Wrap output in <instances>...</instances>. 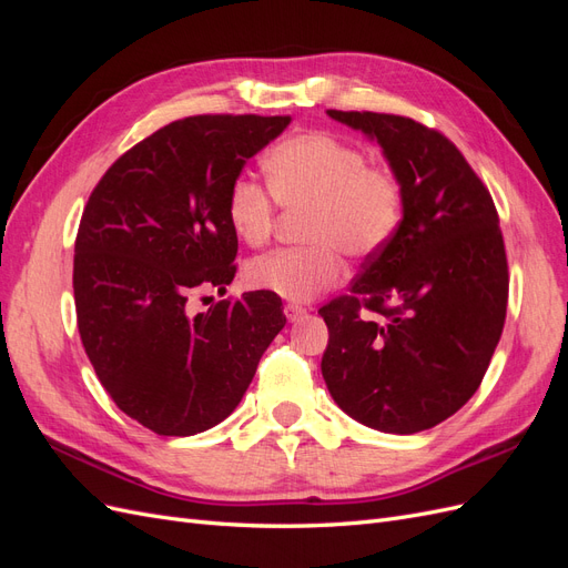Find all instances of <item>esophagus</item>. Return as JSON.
<instances>
[{"mask_svg": "<svg viewBox=\"0 0 568 568\" xmlns=\"http://www.w3.org/2000/svg\"><path fill=\"white\" fill-rule=\"evenodd\" d=\"M284 315H286V320H288V322H298V320H303V317L307 315V311H305L303 305L286 303V305H284Z\"/></svg>", "mask_w": 568, "mask_h": 568, "instance_id": "34e87169", "label": "esophagus"}]
</instances>
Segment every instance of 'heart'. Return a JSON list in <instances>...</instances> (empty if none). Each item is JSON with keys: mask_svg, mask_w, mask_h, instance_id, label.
<instances>
[{"mask_svg": "<svg viewBox=\"0 0 568 568\" xmlns=\"http://www.w3.org/2000/svg\"><path fill=\"white\" fill-rule=\"evenodd\" d=\"M270 192L246 175L232 180L225 213L246 246L265 244L284 211H305L301 234L311 246L282 248L246 267L253 288L307 303L341 284V248L355 257L382 251L403 220V184L393 170L367 165L363 149L329 132H301L274 144L265 159Z\"/></svg>", "mask_w": 568, "mask_h": 568, "instance_id": "b5f03b06", "label": "heart"}]
</instances>
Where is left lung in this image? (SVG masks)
<instances>
[{
	"label": "left lung",
	"mask_w": 568,
	"mask_h": 568,
	"mask_svg": "<svg viewBox=\"0 0 568 568\" xmlns=\"http://www.w3.org/2000/svg\"><path fill=\"white\" fill-rule=\"evenodd\" d=\"M326 113L376 140L405 203L398 232L367 255L351 294L320 307L329 329L322 376L359 424L417 434L471 398L503 336L509 272L500 217L438 130L390 113Z\"/></svg>",
	"instance_id": "8db88e82"
}]
</instances>
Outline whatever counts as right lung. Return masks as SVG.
<instances>
[{
    "mask_svg": "<svg viewBox=\"0 0 568 568\" xmlns=\"http://www.w3.org/2000/svg\"><path fill=\"white\" fill-rule=\"evenodd\" d=\"M288 123L175 120L125 151L84 205L73 261L82 346L113 403L153 434L194 436L227 419L284 329L282 298L267 291L196 315L186 298L234 280L227 189Z\"/></svg>",
    "mask_w": 568,
    "mask_h": 568,
    "instance_id": "add662e5",
    "label": "right lung"
}]
</instances>
